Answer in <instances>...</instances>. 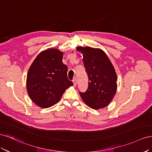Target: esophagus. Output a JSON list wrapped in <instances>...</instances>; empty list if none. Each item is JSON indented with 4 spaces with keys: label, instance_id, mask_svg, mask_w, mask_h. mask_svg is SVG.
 <instances>
[{
    "label": "esophagus",
    "instance_id": "esophagus-1",
    "mask_svg": "<svg viewBox=\"0 0 152 152\" xmlns=\"http://www.w3.org/2000/svg\"><path fill=\"white\" fill-rule=\"evenodd\" d=\"M72 82H73V83H74V85L76 86V83H77V80H76V77H75V78L73 79Z\"/></svg>",
    "mask_w": 152,
    "mask_h": 152
}]
</instances>
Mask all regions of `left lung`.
I'll return each instance as SVG.
<instances>
[{"instance_id": "8db88e82", "label": "left lung", "mask_w": 152, "mask_h": 152, "mask_svg": "<svg viewBox=\"0 0 152 152\" xmlns=\"http://www.w3.org/2000/svg\"><path fill=\"white\" fill-rule=\"evenodd\" d=\"M83 55V62L88 77L85 92H80L82 100L90 107H105L113 99L117 89L115 68L104 51L88 46L76 48Z\"/></svg>"}]
</instances>
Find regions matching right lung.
Segmentation results:
<instances>
[{"label": "right lung", "instance_id": "1", "mask_svg": "<svg viewBox=\"0 0 152 152\" xmlns=\"http://www.w3.org/2000/svg\"><path fill=\"white\" fill-rule=\"evenodd\" d=\"M63 53L48 48L39 54L27 76V90L36 105L48 108L57 104L65 90L73 85L67 77V67L62 62Z\"/></svg>", "mask_w": 152, "mask_h": 152}]
</instances>
